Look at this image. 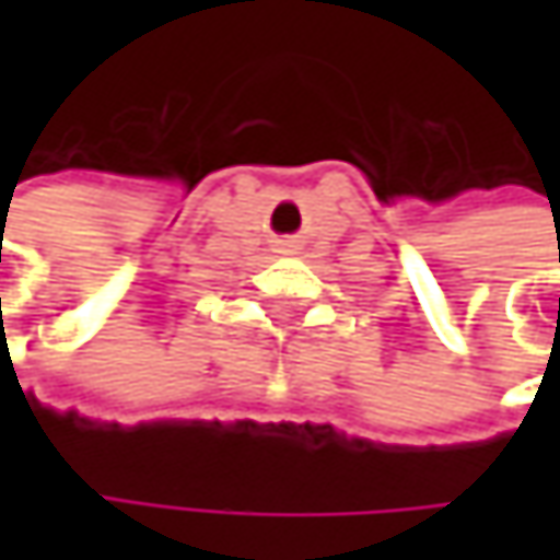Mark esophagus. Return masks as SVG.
I'll use <instances>...</instances> for the list:
<instances>
[{"instance_id":"esophagus-1","label":"esophagus","mask_w":560,"mask_h":560,"mask_svg":"<svg viewBox=\"0 0 560 560\" xmlns=\"http://www.w3.org/2000/svg\"><path fill=\"white\" fill-rule=\"evenodd\" d=\"M291 246H294V240H279V249H281V253H288Z\"/></svg>"}]
</instances>
